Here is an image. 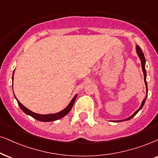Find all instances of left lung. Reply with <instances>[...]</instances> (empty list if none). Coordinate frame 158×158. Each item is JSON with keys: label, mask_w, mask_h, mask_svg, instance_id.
<instances>
[{"label": "left lung", "mask_w": 158, "mask_h": 158, "mask_svg": "<svg viewBox=\"0 0 158 158\" xmlns=\"http://www.w3.org/2000/svg\"><path fill=\"white\" fill-rule=\"evenodd\" d=\"M136 52L138 54V55H139V58L141 60V67H142V71H143V76H144V82H145V85H146V87H147V95H146L145 98L143 100L142 103H141V104L140 106V107H139V109H138L136 111H135L134 113L131 116V117H129L128 118L124 119V120H120V121H126V120H129V119H132L134 116L136 114L139 112V111L141 110V109H142V107L143 106V105H144V103L146 101V99H147V93H148V89H147V81H146V77H147V71H146V69H145V63H146V60H145V57H144V55H143V53L142 52V50L141 49V48L139 47V46H136ZM117 122V121H115Z\"/></svg>", "instance_id": "left-lung-1"}]
</instances>
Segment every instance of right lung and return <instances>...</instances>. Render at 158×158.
Returning <instances> with one entry per match:
<instances>
[{
	"label": "right lung",
	"instance_id": "right-lung-1",
	"mask_svg": "<svg viewBox=\"0 0 158 158\" xmlns=\"http://www.w3.org/2000/svg\"><path fill=\"white\" fill-rule=\"evenodd\" d=\"M14 73H15V71H14L13 74H14ZM13 79H14V76L12 77V80H13ZM14 95H15V94H14ZM77 97V95H76L75 96L73 97V98L71 100V101L70 102L69 104L68 105V106L65 108V109H63V110H62L60 111V112H57L56 114H39L33 112V111L29 110L28 109H27L25 106H24L22 104V103L17 99V98L15 97V98L17 99V103H18V104H19V107H20V109L26 114H28L30 116H31L32 117H33V118H35V119H37V120H39V121L52 122V121L57 120V119H61V118H63V117H65V116L70 111H71V109H72L73 103H74V102H75Z\"/></svg>",
	"mask_w": 158,
	"mask_h": 158
}]
</instances>
